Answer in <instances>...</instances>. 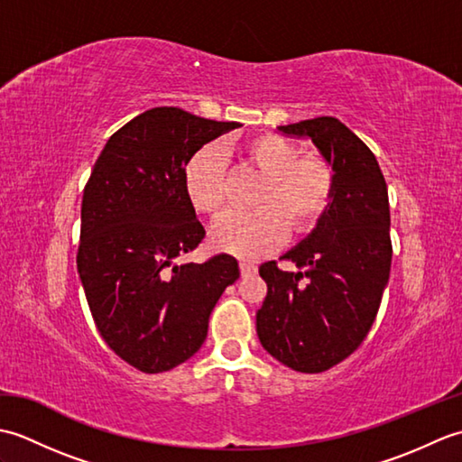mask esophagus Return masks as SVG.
I'll list each match as a JSON object with an SVG mask.
<instances>
[{
	"instance_id": "esophagus-1",
	"label": "esophagus",
	"mask_w": 462,
	"mask_h": 462,
	"mask_svg": "<svg viewBox=\"0 0 462 462\" xmlns=\"http://www.w3.org/2000/svg\"><path fill=\"white\" fill-rule=\"evenodd\" d=\"M240 272H242L244 278H246V276H254V273L258 272V266H254V263H250V262H246V260H242V262H240Z\"/></svg>"
}]
</instances>
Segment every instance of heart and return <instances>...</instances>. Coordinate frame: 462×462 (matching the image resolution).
I'll list each match as a JSON object with an SVG mask.
<instances>
[{
    "mask_svg": "<svg viewBox=\"0 0 462 462\" xmlns=\"http://www.w3.org/2000/svg\"><path fill=\"white\" fill-rule=\"evenodd\" d=\"M242 164L263 174L256 194L258 210L224 214L210 232L212 246L240 258H258L276 248L291 230L303 232L328 210L333 171L319 154H298V146L280 134L248 136L238 144ZM184 190L204 214H220L226 206V162L218 146L196 151L184 166Z\"/></svg>",
    "mask_w": 462,
    "mask_h": 462,
    "instance_id": "obj_1",
    "label": "heart"
}]
</instances>
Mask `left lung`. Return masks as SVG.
Segmentation results:
<instances>
[{"instance_id": "1", "label": "left lung", "mask_w": 462, "mask_h": 462, "mask_svg": "<svg viewBox=\"0 0 462 462\" xmlns=\"http://www.w3.org/2000/svg\"><path fill=\"white\" fill-rule=\"evenodd\" d=\"M308 139L333 171L328 210L298 246L260 266L268 296L256 313L262 347L301 373H321L349 357L375 321L391 270L389 199L377 159L333 116L278 126Z\"/></svg>"}]
</instances>
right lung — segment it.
Segmentation results:
<instances>
[{
	"instance_id": "obj_1",
	"label": "right lung",
	"mask_w": 462,
	"mask_h": 462,
	"mask_svg": "<svg viewBox=\"0 0 462 462\" xmlns=\"http://www.w3.org/2000/svg\"><path fill=\"white\" fill-rule=\"evenodd\" d=\"M238 126L176 106L144 111L106 141L83 190L77 270L87 303L106 346L143 373L190 359L216 301L240 278L228 254L176 263L206 234L184 190V166Z\"/></svg>"
}]
</instances>
